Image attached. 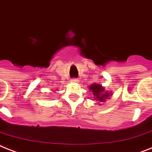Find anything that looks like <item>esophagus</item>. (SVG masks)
I'll return each mask as SVG.
<instances>
[{"label":"esophagus","instance_id":"esophagus-1","mask_svg":"<svg viewBox=\"0 0 152 152\" xmlns=\"http://www.w3.org/2000/svg\"><path fill=\"white\" fill-rule=\"evenodd\" d=\"M71 81H72V83H77V82H78V80H76V79H72V80H71Z\"/></svg>","mask_w":152,"mask_h":152}]
</instances>
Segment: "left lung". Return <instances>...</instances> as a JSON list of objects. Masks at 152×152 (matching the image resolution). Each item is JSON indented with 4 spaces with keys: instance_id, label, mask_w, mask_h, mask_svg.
<instances>
[{
    "instance_id": "1",
    "label": "left lung",
    "mask_w": 152,
    "mask_h": 152,
    "mask_svg": "<svg viewBox=\"0 0 152 152\" xmlns=\"http://www.w3.org/2000/svg\"><path fill=\"white\" fill-rule=\"evenodd\" d=\"M89 90L93 93V95H94L93 100H96L97 102V104L99 106L103 105L106 100L110 99V97L113 95V92L106 90L104 86L98 83H92L89 86Z\"/></svg>"
}]
</instances>
